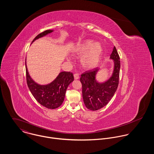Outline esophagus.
Segmentation results:
<instances>
[{"label": "esophagus", "instance_id": "esophagus-1", "mask_svg": "<svg viewBox=\"0 0 154 154\" xmlns=\"http://www.w3.org/2000/svg\"><path fill=\"white\" fill-rule=\"evenodd\" d=\"M74 78L75 79H78L79 78V76L78 73H75L74 74Z\"/></svg>", "mask_w": 154, "mask_h": 154}]
</instances>
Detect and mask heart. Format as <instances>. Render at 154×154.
Returning a JSON list of instances; mask_svg holds the SVG:
<instances>
[{
	"mask_svg": "<svg viewBox=\"0 0 154 154\" xmlns=\"http://www.w3.org/2000/svg\"><path fill=\"white\" fill-rule=\"evenodd\" d=\"M102 47L98 43H93L92 41L88 40L79 44L73 50L75 55H82L81 59L82 66L85 69H92L98 63L101 54Z\"/></svg>",
	"mask_w": 154,
	"mask_h": 154,
	"instance_id": "heart-1",
	"label": "heart"
}]
</instances>
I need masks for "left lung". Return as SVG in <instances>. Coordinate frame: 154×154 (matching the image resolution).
<instances>
[{
  "label": "left lung",
  "instance_id": "obj_1",
  "mask_svg": "<svg viewBox=\"0 0 154 154\" xmlns=\"http://www.w3.org/2000/svg\"><path fill=\"white\" fill-rule=\"evenodd\" d=\"M110 59L114 61V70L112 76L106 82L97 81L95 76L99 70L94 68L83 73L80 81L82 86V97L84 104L89 110L95 111L106 106L116 92L119 81L120 69V57L114 47Z\"/></svg>",
  "mask_w": 154,
  "mask_h": 154
}]
</instances>
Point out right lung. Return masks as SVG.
I'll return each mask as SVG.
<instances>
[{"label": "right lung", "instance_id": "right-lung-1", "mask_svg": "<svg viewBox=\"0 0 154 154\" xmlns=\"http://www.w3.org/2000/svg\"><path fill=\"white\" fill-rule=\"evenodd\" d=\"M53 31V30L48 29L39 34L32 43ZM25 67L26 83L35 100L47 109H54L60 107L64 101L67 87L74 80L73 73L70 72H62L50 84L42 85L35 82L31 78L26 63Z\"/></svg>", "mask_w": 154, "mask_h": 154}]
</instances>
